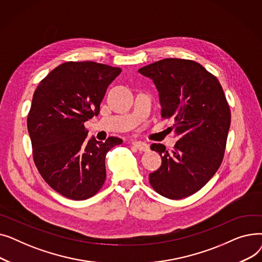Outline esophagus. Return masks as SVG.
<instances>
[{
	"instance_id": "obj_1",
	"label": "esophagus",
	"mask_w": 262,
	"mask_h": 262,
	"mask_svg": "<svg viewBox=\"0 0 262 262\" xmlns=\"http://www.w3.org/2000/svg\"><path fill=\"white\" fill-rule=\"evenodd\" d=\"M132 144H133L137 149L142 150V152H146V150H148V145H147L145 142H143V141H137V140H135V141L132 142Z\"/></svg>"
}]
</instances>
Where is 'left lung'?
Here are the masks:
<instances>
[{"mask_svg":"<svg viewBox=\"0 0 262 262\" xmlns=\"http://www.w3.org/2000/svg\"><path fill=\"white\" fill-rule=\"evenodd\" d=\"M158 91L161 116L174 119V150L161 143L150 148L161 156L149 184L164 198L181 200L209 182L222 162L230 110L217 78L193 60L166 58L139 69Z\"/></svg>","mask_w":262,"mask_h":262,"instance_id":"left-lung-1","label":"left lung"}]
</instances>
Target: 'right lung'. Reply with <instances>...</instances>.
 <instances>
[{
    "mask_svg": "<svg viewBox=\"0 0 262 262\" xmlns=\"http://www.w3.org/2000/svg\"><path fill=\"white\" fill-rule=\"evenodd\" d=\"M121 69L94 61L59 64L34 92L27 129L36 167L48 185L75 201L93 196L106 180L105 157L122 140L87 138L84 123L100 113Z\"/></svg>",
    "mask_w": 262,
    "mask_h": 262,
    "instance_id": "obj_1",
    "label": "right lung"
}]
</instances>
